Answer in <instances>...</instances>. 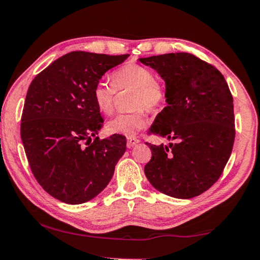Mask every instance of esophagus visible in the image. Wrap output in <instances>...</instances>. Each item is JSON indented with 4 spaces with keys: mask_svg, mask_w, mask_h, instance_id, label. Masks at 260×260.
<instances>
[{
    "mask_svg": "<svg viewBox=\"0 0 260 260\" xmlns=\"http://www.w3.org/2000/svg\"><path fill=\"white\" fill-rule=\"evenodd\" d=\"M139 142H140V140L137 138H128L127 139V147L133 148L134 146H137Z\"/></svg>",
    "mask_w": 260,
    "mask_h": 260,
    "instance_id": "1",
    "label": "esophagus"
}]
</instances>
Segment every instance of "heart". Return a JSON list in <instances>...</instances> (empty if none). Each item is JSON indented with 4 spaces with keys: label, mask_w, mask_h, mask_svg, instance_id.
I'll use <instances>...</instances> for the list:
<instances>
[{
    "label": "heart",
    "mask_w": 260,
    "mask_h": 260,
    "mask_svg": "<svg viewBox=\"0 0 260 260\" xmlns=\"http://www.w3.org/2000/svg\"><path fill=\"white\" fill-rule=\"evenodd\" d=\"M113 83L103 80L97 82L92 89V98L97 109L104 114L114 110V96L117 89H133L134 112L120 113L108 122L106 128L111 134L134 137L147 125L145 108L158 109L166 101V90L149 68L138 63H127L117 69L112 75Z\"/></svg>",
    "instance_id": "1"
}]
</instances>
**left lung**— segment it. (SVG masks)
<instances>
[{
	"label": "left lung",
	"mask_w": 260,
	"mask_h": 260,
	"mask_svg": "<svg viewBox=\"0 0 260 260\" xmlns=\"http://www.w3.org/2000/svg\"><path fill=\"white\" fill-rule=\"evenodd\" d=\"M166 82L167 106L149 128L168 146L149 147L145 174L157 191L178 199L201 194L219 179L235 140L233 96L215 67L188 53L139 59Z\"/></svg>",
	"instance_id": "8db88e82"
}]
</instances>
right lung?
<instances>
[{
	"mask_svg": "<svg viewBox=\"0 0 260 260\" xmlns=\"http://www.w3.org/2000/svg\"><path fill=\"white\" fill-rule=\"evenodd\" d=\"M127 57L68 53L38 74L28 86L20 138L36 179L62 203L83 204L100 194L125 154V137H97L104 120L93 102L92 89L106 72Z\"/></svg>",
	"mask_w": 260,
	"mask_h": 260,
	"instance_id": "1",
	"label": "right lung"
}]
</instances>
